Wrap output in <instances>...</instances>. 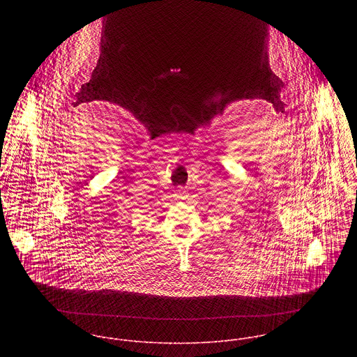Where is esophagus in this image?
<instances>
[{
    "label": "esophagus",
    "mask_w": 357,
    "mask_h": 357,
    "mask_svg": "<svg viewBox=\"0 0 357 357\" xmlns=\"http://www.w3.org/2000/svg\"><path fill=\"white\" fill-rule=\"evenodd\" d=\"M176 192H177V194H178V195H181V197H183V195H185V194H187V191H185V188H184V187H178V188H177V190H176Z\"/></svg>",
    "instance_id": "34e87169"
}]
</instances>
